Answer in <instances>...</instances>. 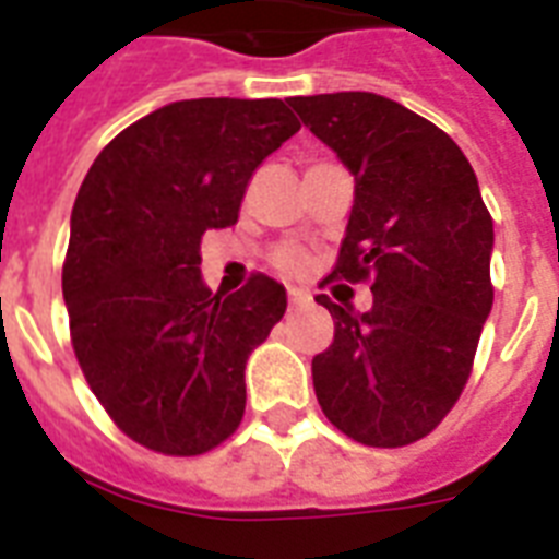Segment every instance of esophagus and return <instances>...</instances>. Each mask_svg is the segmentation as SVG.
<instances>
[{"label": "esophagus", "mask_w": 559, "mask_h": 559, "mask_svg": "<svg viewBox=\"0 0 559 559\" xmlns=\"http://www.w3.org/2000/svg\"><path fill=\"white\" fill-rule=\"evenodd\" d=\"M289 305H293V307L310 305V296H307L305 289H289Z\"/></svg>", "instance_id": "esophagus-1"}]
</instances>
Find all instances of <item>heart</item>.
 <instances>
[{
	"instance_id": "1",
	"label": "heart",
	"mask_w": 559,
	"mask_h": 559,
	"mask_svg": "<svg viewBox=\"0 0 559 559\" xmlns=\"http://www.w3.org/2000/svg\"><path fill=\"white\" fill-rule=\"evenodd\" d=\"M278 263L287 272H298L305 266V258H301V252H296V249H287V252L278 254Z\"/></svg>"
}]
</instances>
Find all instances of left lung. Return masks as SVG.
Instances as JSON below:
<instances>
[{"instance_id":"left-lung-1","label":"left lung","mask_w":559,"mask_h":559,"mask_svg":"<svg viewBox=\"0 0 559 559\" xmlns=\"http://www.w3.org/2000/svg\"><path fill=\"white\" fill-rule=\"evenodd\" d=\"M354 177L331 278L371 281L373 307L328 296L331 348L313 357L319 406L366 447L420 441L461 397L493 287V219L467 156L403 104L373 92L289 100Z\"/></svg>"}]
</instances>
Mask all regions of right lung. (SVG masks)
<instances>
[{
    "mask_svg": "<svg viewBox=\"0 0 559 559\" xmlns=\"http://www.w3.org/2000/svg\"><path fill=\"white\" fill-rule=\"evenodd\" d=\"M298 130L278 98L174 100L121 130L83 179L63 263L74 357L147 450L202 455L240 426L246 359L287 289L252 275L211 293L200 240L235 226L254 168Z\"/></svg>",
    "mask_w": 559,
    "mask_h": 559,
    "instance_id": "add662e5",
    "label": "right lung"
}]
</instances>
